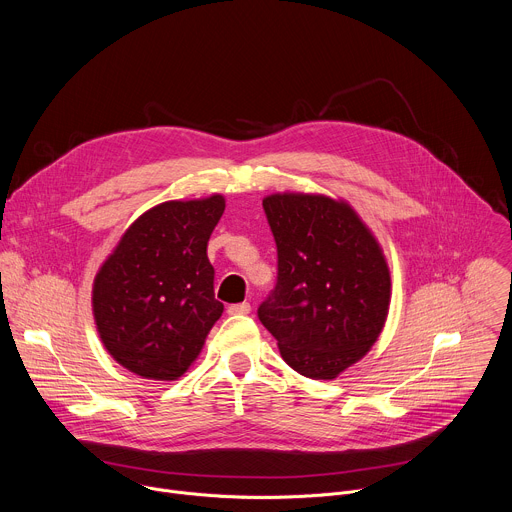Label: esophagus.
<instances>
[{
    "instance_id": "obj_1",
    "label": "esophagus",
    "mask_w": 512,
    "mask_h": 512,
    "mask_svg": "<svg viewBox=\"0 0 512 512\" xmlns=\"http://www.w3.org/2000/svg\"><path fill=\"white\" fill-rule=\"evenodd\" d=\"M227 312H229L231 316H243V314H249V312H251V304H249V302L231 304V306L227 308Z\"/></svg>"
}]
</instances>
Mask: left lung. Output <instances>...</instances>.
<instances>
[{
    "label": "left lung",
    "instance_id": "8db88e82",
    "mask_svg": "<svg viewBox=\"0 0 512 512\" xmlns=\"http://www.w3.org/2000/svg\"><path fill=\"white\" fill-rule=\"evenodd\" d=\"M277 245V283L259 306L291 369L336 379L377 342L391 302L379 241L344 200L283 192L263 198Z\"/></svg>",
    "mask_w": 512,
    "mask_h": 512
}]
</instances>
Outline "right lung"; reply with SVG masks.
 Segmentation results:
<instances>
[{
    "label": "right lung",
    "instance_id": "1",
    "mask_svg": "<svg viewBox=\"0 0 512 512\" xmlns=\"http://www.w3.org/2000/svg\"><path fill=\"white\" fill-rule=\"evenodd\" d=\"M225 198L162 202L123 233L93 283V316L127 371L176 381L198 358L225 306L214 300L208 239Z\"/></svg>",
    "mask_w": 512,
    "mask_h": 512
}]
</instances>
